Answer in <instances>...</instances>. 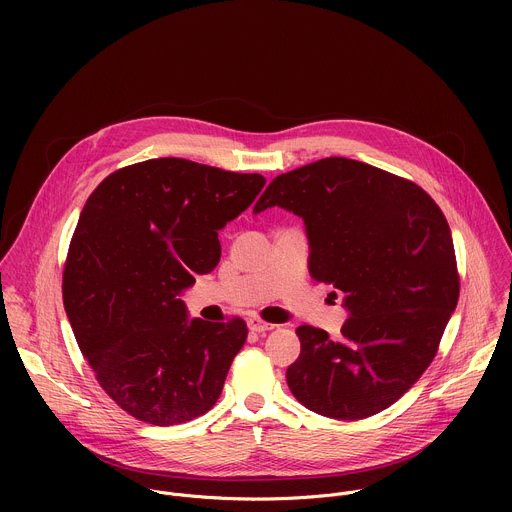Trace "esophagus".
<instances>
[{
  "label": "esophagus",
  "instance_id": "34e87169",
  "mask_svg": "<svg viewBox=\"0 0 512 512\" xmlns=\"http://www.w3.org/2000/svg\"><path fill=\"white\" fill-rule=\"evenodd\" d=\"M247 326H249L251 332H257V334H263V332H269V330L275 328L273 324L263 322L259 316H249V318H247Z\"/></svg>",
  "mask_w": 512,
  "mask_h": 512
}]
</instances>
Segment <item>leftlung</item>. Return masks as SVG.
Instances as JSON below:
<instances>
[{"label":"left lung","instance_id":"8db88e82","mask_svg":"<svg viewBox=\"0 0 512 512\" xmlns=\"http://www.w3.org/2000/svg\"><path fill=\"white\" fill-rule=\"evenodd\" d=\"M281 206L308 233V269L344 291L342 338L300 326L294 397L324 417H371L423 375L460 296L444 212L417 184L348 158L273 178L253 212Z\"/></svg>","mask_w":512,"mask_h":512}]
</instances>
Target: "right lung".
I'll list each match as a JSON object with an SVG mask.
<instances>
[{
	"mask_svg": "<svg viewBox=\"0 0 512 512\" xmlns=\"http://www.w3.org/2000/svg\"><path fill=\"white\" fill-rule=\"evenodd\" d=\"M263 186L261 174L158 158L89 196L64 265V310L99 385L135 419L186 423L221 397L247 324L190 320L180 294L218 265V231Z\"/></svg>",
	"mask_w": 512,
	"mask_h": 512,
	"instance_id": "1",
	"label": "right lung"
}]
</instances>
